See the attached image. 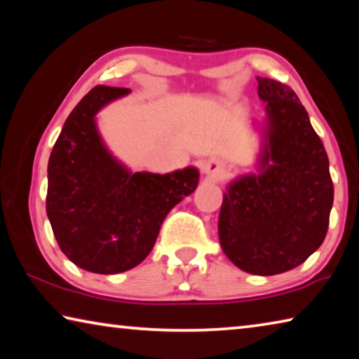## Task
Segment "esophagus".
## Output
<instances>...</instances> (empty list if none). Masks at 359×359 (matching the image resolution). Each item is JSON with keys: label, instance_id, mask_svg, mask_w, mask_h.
Here are the masks:
<instances>
[{"label": "esophagus", "instance_id": "1", "mask_svg": "<svg viewBox=\"0 0 359 359\" xmlns=\"http://www.w3.org/2000/svg\"><path fill=\"white\" fill-rule=\"evenodd\" d=\"M203 172L209 175H220L224 172V163L218 158H210L203 165Z\"/></svg>", "mask_w": 359, "mask_h": 359}]
</instances>
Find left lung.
I'll return each mask as SVG.
<instances>
[{"mask_svg":"<svg viewBox=\"0 0 359 359\" xmlns=\"http://www.w3.org/2000/svg\"><path fill=\"white\" fill-rule=\"evenodd\" d=\"M257 81L267 102L259 174L231 182L218 236L239 269L276 276L302 264L323 244L334 185L323 142L297 95L272 79Z\"/></svg>","mask_w":359,"mask_h":359,"instance_id":"1","label":"left lung"}]
</instances>
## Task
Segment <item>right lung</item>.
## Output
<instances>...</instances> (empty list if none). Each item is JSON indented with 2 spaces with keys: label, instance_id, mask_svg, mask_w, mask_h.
Listing matches in <instances>:
<instances>
[{
  "label": "right lung",
  "instance_id": "1",
  "mask_svg": "<svg viewBox=\"0 0 359 359\" xmlns=\"http://www.w3.org/2000/svg\"><path fill=\"white\" fill-rule=\"evenodd\" d=\"M128 88L96 85L66 118L47 168L46 210L62 252L95 274H118L147 258L166 215L198 187L199 172L128 171L109 154L95 115Z\"/></svg>",
  "mask_w": 359,
  "mask_h": 359
}]
</instances>
